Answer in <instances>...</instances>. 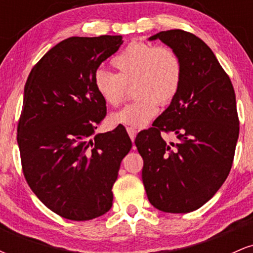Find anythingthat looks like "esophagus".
<instances>
[{"label": "esophagus", "instance_id": "34e87169", "mask_svg": "<svg viewBox=\"0 0 253 253\" xmlns=\"http://www.w3.org/2000/svg\"><path fill=\"white\" fill-rule=\"evenodd\" d=\"M127 133H128V135H129V138H130V140H134L135 139V135H136V129L135 128H133V127H127Z\"/></svg>", "mask_w": 253, "mask_h": 253}]
</instances>
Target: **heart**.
Instances as JSON below:
<instances>
[{
    "label": "heart",
    "mask_w": 253,
    "mask_h": 253,
    "mask_svg": "<svg viewBox=\"0 0 253 253\" xmlns=\"http://www.w3.org/2000/svg\"><path fill=\"white\" fill-rule=\"evenodd\" d=\"M117 74L97 70L94 84L97 94L108 106L117 107L126 97L127 86H132L135 100L113 113V125L143 127L158 112L159 104L175 100L182 85L181 57L172 47L145 42H130L112 59Z\"/></svg>",
    "instance_id": "heart-1"
}]
</instances>
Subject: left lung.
I'll return each instance as SVG.
<instances>
[{
    "label": "left lung",
    "mask_w": 253,
    "mask_h": 253,
    "mask_svg": "<svg viewBox=\"0 0 253 253\" xmlns=\"http://www.w3.org/2000/svg\"><path fill=\"white\" fill-rule=\"evenodd\" d=\"M181 57L182 85L135 146L144 159L143 183L153 207L189 213L210 201L227 178L238 136L236 94L228 75L205 42L182 30L151 37ZM162 132L176 135L168 143Z\"/></svg>",
    "instance_id": "8db88e82"
}]
</instances>
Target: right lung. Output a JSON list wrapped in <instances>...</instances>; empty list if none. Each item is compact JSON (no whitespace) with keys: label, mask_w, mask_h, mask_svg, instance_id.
Wrapping results in <instances>:
<instances>
[{"label":"right lung","mask_w":253,"mask_h":253,"mask_svg":"<svg viewBox=\"0 0 253 253\" xmlns=\"http://www.w3.org/2000/svg\"><path fill=\"white\" fill-rule=\"evenodd\" d=\"M121 45V36L68 38L43 54L25 84L17 124L22 172L38 199L65 219L91 220L110 210L132 147L124 128L94 134L107 114L95 72Z\"/></svg>","instance_id":"obj_1"}]
</instances>
